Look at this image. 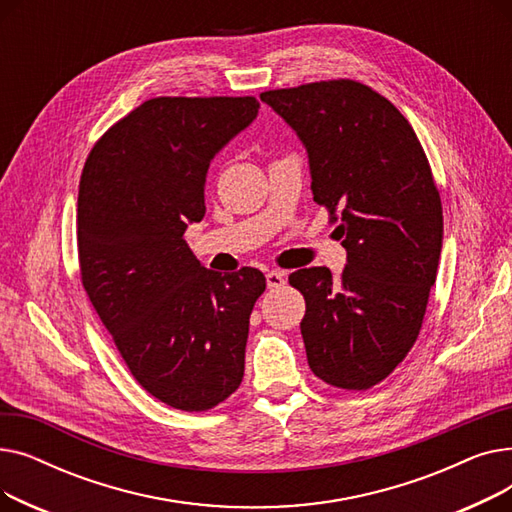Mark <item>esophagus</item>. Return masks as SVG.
Segmentation results:
<instances>
[{
	"label": "esophagus",
	"instance_id": "1",
	"mask_svg": "<svg viewBox=\"0 0 512 512\" xmlns=\"http://www.w3.org/2000/svg\"><path fill=\"white\" fill-rule=\"evenodd\" d=\"M265 282H267V288H280L286 282V276L278 270H272L265 274Z\"/></svg>",
	"mask_w": 512,
	"mask_h": 512
}]
</instances>
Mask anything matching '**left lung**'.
<instances>
[{
	"instance_id": "8db88e82",
	"label": "left lung",
	"mask_w": 512,
	"mask_h": 512,
	"mask_svg": "<svg viewBox=\"0 0 512 512\" xmlns=\"http://www.w3.org/2000/svg\"><path fill=\"white\" fill-rule=\"evenodd\" d=\"M297 132L313 201L330 209L346 249L338 280L305 267L301 334L311 371L344 390L382 382L415 344L442 251V203L409 120L355 80L261 93Z\"/></svg>"
}]
</instances>
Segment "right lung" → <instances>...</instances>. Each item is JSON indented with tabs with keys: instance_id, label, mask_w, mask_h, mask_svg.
<instances>
[{
	"instance_id": "1",
	"label": "right lung",
	"mask_w": 512,
	"mask_h": 512,
	"mask_svg": "<svg viewBox=\"0 0 512 512\" xmlns=\"http://www.w3.org/2000/svg\"><path fill=\"white\" fill-rule=\"evenodd\" d=\"M259 112L255 97H157L95 143L78 186L83 286L130 373L180 411H207L242 382L255 267L207 270L184 230L205 215L211 159Z\"/></svg>"
}]
</instances>
